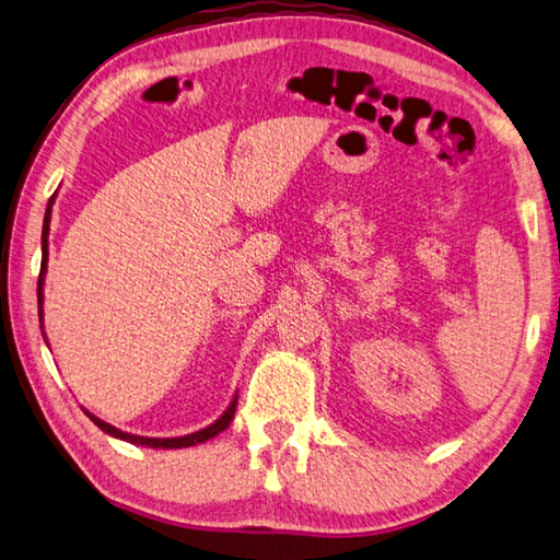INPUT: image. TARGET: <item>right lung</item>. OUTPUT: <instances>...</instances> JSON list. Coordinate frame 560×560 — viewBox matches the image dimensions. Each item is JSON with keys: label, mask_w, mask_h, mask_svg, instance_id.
<instances>
[{"label": "right lung", "mask_w": 560, "mask_h": 560, "mask_svg": "<svg viewBox=\"0 0 560 560\" xmlns=\"http://www.w3.org/2000/svg\"><path fill=\"white\" fill-rule=\"evenodd\" d=\"M47 233H50V207H47V211H45V223H43V261H40V279H38V307L43 305V273H45V261H47ZM233 413H235V399H233L231 407L225 409V413L221 416L217 423H211L207 428H201V431L183 435V438H141V435L125 433V431H120V428H115L110 423L96 419V416H93V413H89V416H91V421L101 428V431L110 433V435L120 438V440H127V443L149 445V447H189V445L205 443V440H209L213 435H219L221 431H225V428H229L231 421H233Z\"/></svg>", "instance_id": "right-lung-1"}]
</instances>
